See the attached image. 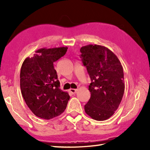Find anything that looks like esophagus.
Returning a JSON list of instances; mask_svg holds the SVG:
<instances>
[{
  "label": "esophagus",
  "instance_id": "obj_1",
  "mask_svg": "<svg viewBox=\"0 0 150 150\" xmlns=\"http://www.w3.org/2000/svg\"><path fill=\"white\" fill-rule=\"evenodd\" d=\"M69 91H70V93H71L72 94H75L77 93V89H75V88H70Z\"/></svg>",
  "mask_w": 150,
  "mask_h": 150
}]
</instances>
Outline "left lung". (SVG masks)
Segmentation results:
<instances>
[{
  "label": "left lung",
  "mask_w": 150,
  "mask_h": 150,
  "mask_svg": "<svg viewBox=\"0 0 150 150\" xmlns=\"http://www.w3.org/2000/svg\"><path fill=\"white\" fill-rule=\"evenodd\" d=\"M80 52L91 80L88 86L91 98L85 105V111L94 120H105L114 115L123 97L122 66L116 55L105 46L87 45Z\"/></svg>",
  "instance_id": "8db88e82"
}]
</instances>
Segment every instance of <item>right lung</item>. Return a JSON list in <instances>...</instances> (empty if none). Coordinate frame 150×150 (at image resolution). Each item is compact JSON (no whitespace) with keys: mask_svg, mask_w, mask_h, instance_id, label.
<instances>
[{"mask_svg":"<svg viewBox=\"0 0 150 150\" xmlns=\"http://www.w3.org/2000/svg\"><path fill=\"white\" fill-rule=\"evenodd\" d=\"M67 47L35 51L24 61L20 70V88L27 106L34 115L50 120L59 116L67 107L70 96L60 89L54 63L67 52Z\"/></svg>","mask_w":150,"mask_h":150,"instance_id":"add662e5","label":"right lung"}]
</instances>
